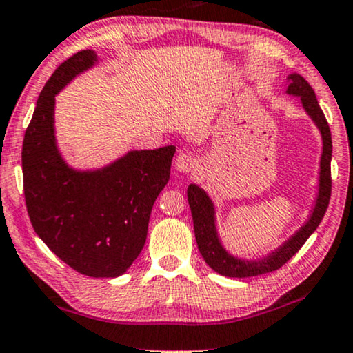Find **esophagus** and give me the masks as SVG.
Listing matches in <instances>:
<instances>
[{
    "mask_svg": "<svg viewBox=\"0 0 353 353\" xmlns=\"http://www.w3.org/2000/svg\"><path fill=\"white\" fill-rule=\"evenodd\" d=\"M196 163H198V160H196V157L193 154L190 152H181L178 157L175 159V167L176 170H180L183 173H190L194 170Z\"/></svg>",
    "mask_w": 353,
    "mask_h": 353,
    "instance_id": "34e87169",
    "label": "esophagus"
}]
</instances>
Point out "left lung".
I'll use <instances>...</instances> for the list:
<instances>
[{"label": "left lung", "instance_id": "obj_1", "mask_svg": "<svg viewBox=\"0 0 353 353\" xmlns=\"http://www.w3.org/2000/svg\"><path fill=\"white\" fill-rule=\"evenodd\" d=\"M288 92L294 95H300L301 102L308 115L313 118L314 123L319 126L323 134V155H321V183H319V196L316 208L313 210V216L295 233L281 250L272 253L269 258L263 261H254V263H246V261L235 259L227 253L219 243V238L214 227V208L208 194L201 190L199 186H188V203H190L191 214H193L194 223V236L198 241L199 253L203 254L205 263L214 271L227 277H253L259 274L272 272L281 269L288 259L305 245L311 233L316 230L321 223L324 214H326L329 199H331L332 178H331V157H332V139L331 130H329L327 120L324 117L321 107H319L316 95H314L313 87L306 82L300 74H292L287 77Z\"/></svg>", "mask_w": 353, "mask_h": 353}]
</instances>
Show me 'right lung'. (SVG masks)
<instances>
[{
	"mask_svg": "<svg viewBox=\"0 0 353 353\" xmlns=\"http://www.w3.org/2000/svg\"><path fill=\"white\" fill-rule=\"evenodd\" d=\"M94 63L92 50H82L47 81L24 134L22 178L27 214L43 243L84 276L118 277L145 243L150 210L170 178L175 148L134 150L92 173L65 165L54 145V95Z\"/></svg>",
	"mask_w": 353,
	"mask_h": 353,
	"instance_id": "add662e5",
	"label": "right lung"
}]
</instances>
